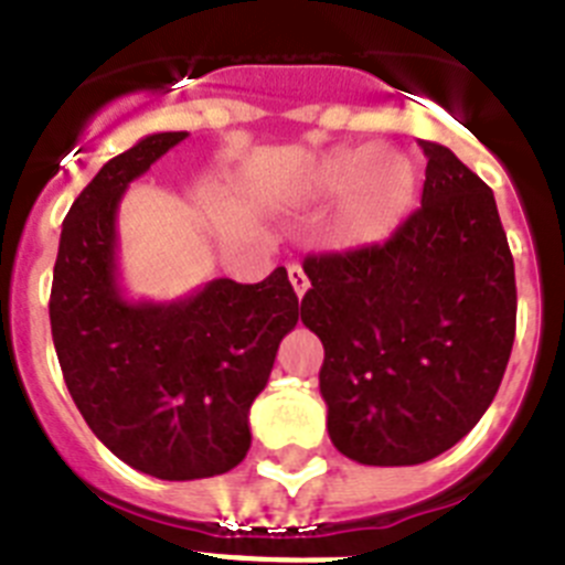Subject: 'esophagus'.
<instances>
[{"instance_id": "1", "label": "esophagus", "mask_w": 565, "mask_h": 565, "mask_svg": "<svg viewBox=\"0 0 565 565\" xmlns=\"http://www.w3.org/2000/svg\"><path fill=\"white\" fill-rule=\"evenodd\" d=\"M287 273H289V284H292L295 295H298V298H303L309 289V278H307V273L301 270V264H292Z\"/></svg>"}]
</instances>
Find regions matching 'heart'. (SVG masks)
Instances as JSON below:
<instances>
[{
	"label": "heart",
	"instance_id": "heart-1",
	"mask_svg": "<svg viewBox=\"0 0 565 565\" xmlns=\"http://www.w3.org/2000/svg\"><path fill=\"white\" fill-rule=\"evenodd\" d=\"M301 194L327 200L340 194L332 236L340 247L380 245L399 227L416 194V171L394 149H334L315 157L301 177Z\"/></svg>",
	"mask_w": 565,
	"mask_h": 565
}]
</instances>
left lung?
I'll return each mask as SVG.
<instances>
[{
  "instance_id": "left-lung-1",
  "label": "left lung",
  "mask_w": 565,
  "mask_h": 565,
  "mask_svg": "<svg viewBox=\"0 0 565 565\" xmlns=\"http://www.w3.org/2000/svg\"><path fill=\"white\" fill-rule=\"evenodd\" d=\"M385 245L307 256L303 327L323 343L329 439L360 465H422L490 408L515 340V264L495 196L450 149Z\"/></svg>"
}]
</instances>
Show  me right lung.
<instances>
[{
    "mask_svg": "<svg viewBox=\"0 0 565 565\" xmlns=\"http://www.w3.org/2000/svg\"><path fill=\"white\" fill-rule=\"evenodd\" d=\"M185 137H143L93 177L61 225L50 292L55 354L81 416L120 461L162 481L211 479L245 459L250 405L298 323L284 267L258 284L213 278L171 303L124 295V191Z\"/></svg>",
    "mask_w": 565,
    "mask_h": 565,
    "instance_id": "1",
    "label": "right lung"
}]
</instances>
